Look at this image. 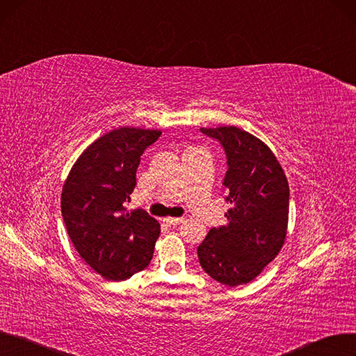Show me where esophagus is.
Wrapping results in <instances>:
<instances>
[{
    "label": "esophagus",
    "instance_id": "esophagus-1",
    "mask_svg": "<svg viewBox=\"0 0 356 356\" xmlns=\"http://www.w3.org/2000/svg\"><path fill=\"white\" fill-rule=\"evenodd\" d=\"M163 222L168 223L169 226H177V225L184 222V218H165Z\"/></svg>",
    "mask_w": 356,
    "mask_h": 356
}]
</instances>
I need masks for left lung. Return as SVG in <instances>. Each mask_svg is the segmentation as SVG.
Instances as JSON below:
<instances>
[{
	"instance_id": "1",
	"label": "left lung",
	"mask_w": 356,
	"mask_h": 356,
	"mask_svg": "<svg viewBox=\"0 0 356 356\" xmlns=\"http://www.w3.org/2000/svg\"><path fill=\"white\" fill-rule=\"evenodd\" d=\"M219 141L227 170L222 181L225 200L232 207L227 223L211 227L197 248L204 272L226 286H238L257 277L285 243L289 186L263 141L236 127L200 129Z\"/></svg>"
}]
</instances>
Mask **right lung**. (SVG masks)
I'll list each match as a JSON object with an SVG mask.
<instances>
[{"instance_id":"right-lung-1","label":"right lung","mask_w":356,"mask_h":356,"mask_svg":"<svg viewBox=\"0 0 356 356\" xmlns=\"http://www.w3.org/2000/svg\"><path fill=\"white\" fill-rule=\"evenodd\" d=\"M158 130H113L81 153L64 184L61 211L81 259L108 280L131 277L149 266L161 225L143 209L127 213L141 154Z\"/></svg>"}]
</instances>
